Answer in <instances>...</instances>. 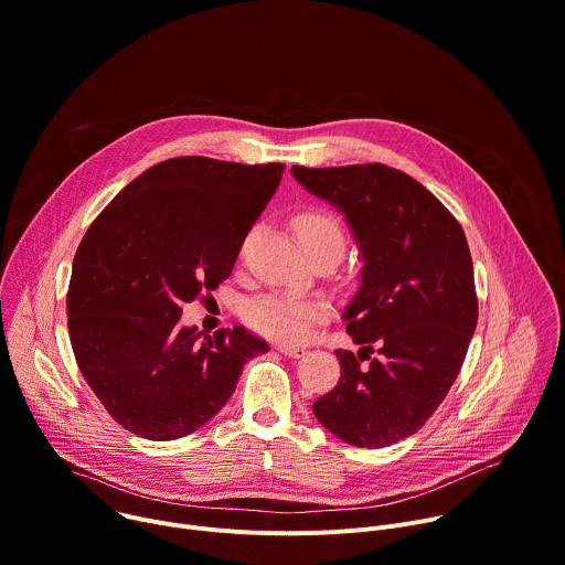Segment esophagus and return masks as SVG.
<instances>
[{
	"label": "esophagus",
	"mask_w": 565,
	"mask_h": 565,
	"mask_svg": "<svg viewBox=\"0 0 565 565\" xmlns=\"http://www.w3.org/2000/svg\"><path fill=\"white\" fill-rule=\"evenodd\" d=\"M279 353H284V355H288V358H301L306 351L301 349V347H292V344H277L275 347Z\"/></svg>",
	"instance_id": "1"
}]
</instances>
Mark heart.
<instances>
[{
    "label": "heart",
    "mask_w": 565,
    "mask_h": 565,
    "mask_svg": "<svg viewBox=\"0 0 565 565\" xmlns=\"http://www.w3.org/2000/svg\"><path fill=\"white\" fill-rule=\"evenodd\" d=\"M292 225L308 257H315L319 253L342 255L344 230L333 214L321 210H303L292 218ZM250 241L253 234H248L244 244H241V257H246ZM327 312V303L319 299H299L284 292H270L248 303L246 321L262 335L281 342H299L310 331L312 321L324 319Z\"/></svg>",
    "instance_id": "heart-1"
}]
</instances>
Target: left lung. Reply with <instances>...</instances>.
<instances>
[{"label": "left lung", "instance_id": "8db88e82", "mask_svg": "<svg viewBox=\"0 0 565 565\" xmlns=\"http://www.w3.org/2000/svg\"><path fill=\"white\" fill-rule=\"evenodd\" d=\"M292 174L347 214L364 259L344 310L362 351H335L342 375L315 399V418L349 445L388 447L431 418L467 355L478 299L465 232L427 188L388 166H295Z\"/></svg>", "mask_w": 565, "mask_h": 565}]
</instances>
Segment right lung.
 <instances>
[{
	"mask_svg": "<svg viewBox=\"0 0 565 565\" xmlns=\"http://www.w3.org/2000/svg\"><path fill=\"white\" fill-rule=\"evenodd\" d=\"M284 166L170 158L131 181L89 225L66 315L75 362L107 414L147 440H177L227 402L244 364L268 351L244 327L183 329V303L230 277Z\"/></svg>",
	"mask_w": 565,
	"mask_h": 565,
	"instance_id": "right-lung-1",
	"label": "right lung"
}]
</instances>
